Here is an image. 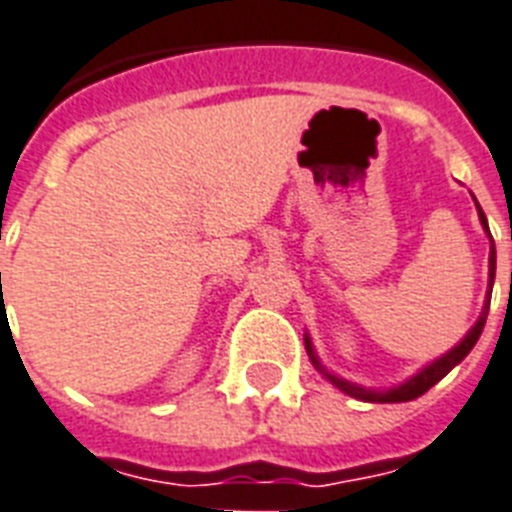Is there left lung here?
<instances>
[{
  "instance_id": "left-lung-1",
  "label": "left lung",
  "mask_w": 512,
  "mask_h": 512,
  "mask_svg": "<svg viewBox=\"0 0 512 512\" xmlns=\"http://www.w3.org/2000/svg\"><path fill=\"white\" fill-rule=\"evenodd\" d=\"M478 206V203H476ZM478 219H481V224H484V230L489 232V224H486V216L484 211H481V206H478ZM489 237H492V232H489ZM494 240H492V256H489V285H494ZM492 296V293H489ZM486 314H489V298H486V306H484V312H481V317H478V322L468 330V335H465L463 341L457 343L455 349L449 351V354H444L441 359H436L433 365H428L425 370H420L415 378H410L407 383H402V386H396V388H388V391H367V388L362 386H354V383H349V380H341V378H335V375H330V372H325L320 367V362H317V357H314V351H312V343H309V338H306V351H309V357H312L314 367L317 370H322V375H325L330 383H333L335 388H341L343 394H349L354 396V399H362V402H378V404H391V402H412V399H418V396H423L425 391L431 386H436L444 375H447L449 370L455 365H460L465 357L470 354V349L476 346L478 341V335H481V330H484L486 325Z\"/></svg>"
}]
</instances>
